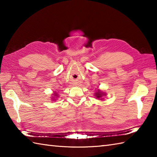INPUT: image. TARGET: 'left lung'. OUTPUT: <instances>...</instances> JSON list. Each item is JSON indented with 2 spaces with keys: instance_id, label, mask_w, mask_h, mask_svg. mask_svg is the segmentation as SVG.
I'll use <instances>...</instances> for the list:
<instances>
[{
  "instance_id": "obj_1",
  "label": "left lung",
  "mask_w": 157,
  "mask_h": 157,
  "mask_svg": "<svg viewBox=\"0 0 157 157\" xmlns=\"http://www.w3.org/2000/svg\"><path fill=\"white\" fill-rule=\"evenodd\" d=\"M104 95H105V93L101 92V90H98L97 92H95L96 98H101L102 97V96H104Z\"/></svg>"
}]
</instances>
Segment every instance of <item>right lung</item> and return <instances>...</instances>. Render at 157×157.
<instances>
[{
    "label": "right lung",
    "mask_w": 157,
    "mask_h": 157,
    "mask_svg": "<svg viewBox=\"0 0 157 157\" xmlns=\"http://www.w3.org/2000/svg\"><path fill=\"white\" fill-rule=\"evenodd\" d=\"M53 95H54L55 96H57V93H56V92L54 93V94H53ZM55 100V99H54Z\"/></svg>",
    "instance_id": "1"
}]
</instances>
